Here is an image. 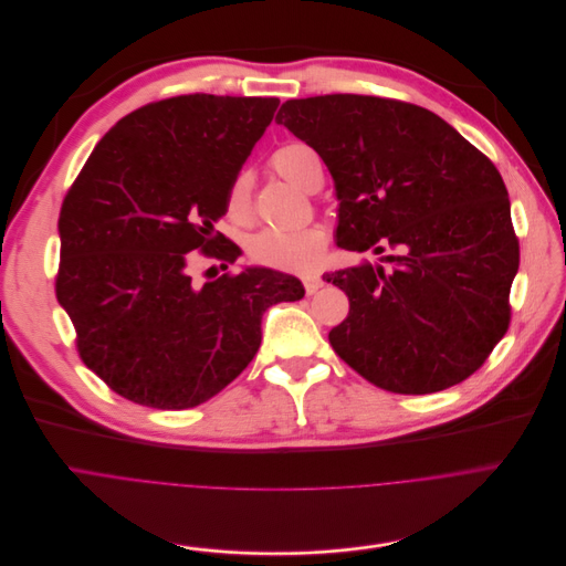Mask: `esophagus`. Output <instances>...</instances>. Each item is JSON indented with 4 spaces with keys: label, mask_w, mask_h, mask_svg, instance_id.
<instances>
[{
    "label": "esophagus",
    "mask_w": 566,
    "mask_h": 566,
    "mask_svg": "<svg viewBox=\"0 0 566 566\" xmlns=\"http://www.w3.org/2000/svg\"><path fill=\"white\" fill-rule=\"evenodd\" d=\"M303 287H305V294H314L318 287H323V281L321 276H305Z\"/></svg>",
    "instance_id": "34e87169"
}]
</instances>
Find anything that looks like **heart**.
<instances>
[{
	"instance_id": "b5f03b06",
	"label": "heart",
	"mask_w": 566,
	"mask_h": 566,
	"mask_svg": "<svg viewBox=\"0 0 566 566\" xmlns=\"http://www.w3.org/2000/svg\"><path fill=\"white\" fill-rule=\"evenodd\" d=\"M314 156L316 154L307 145L292 143L274 151L272 165L283 178L305 189L307 165ZM228 211L239 222L250 218L252 202H250L248 171H241L234 178L228 196ZM325 245H327L325 230L321 224L310 222V224H303V228H292V230L268 228L256 237H252L248 252L256 265L279 270V272H292V274H310L321 263Z\"/></svg>"
}]
</instances>
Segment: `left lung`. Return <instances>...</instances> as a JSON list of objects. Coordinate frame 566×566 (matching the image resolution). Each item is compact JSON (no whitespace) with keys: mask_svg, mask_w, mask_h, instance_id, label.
Wrapping results in <instances>:
<instances>
[{"mask_svg":"<svg viewBox=\"0 0 566 566\" xmlns=\"http://www.w3.org/2000/svg\"><path fill=\"white\" fill-rule=\"evenodd\" d=\"M327 165L338 198L336 245L375 250L323 281L348 318L332 350L397 395H430L484 366L511 323L520 241L497 167L432 111L377 95L287 99L279 116Z\"/></svg>","mask_w":566,"mask_h":566,"instance_id":"8db88e82","label":"left lung"}]
</instances>
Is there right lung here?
<instances>
[{
  "label": "right lung",
  "instance_id": "right-lung-1",
  "mask_svg": "<svg viewBox=\"0 0 566 566\" xmlns=\"http://www.w3.org/2000/svg\"><path fill=\"white\" fill-rule=\"evenodd\" d=\"M276 108V97L209 93L149 102L69 187L55 294L80 359L120 397L158 410L205 403L259 353L263 312L303 298L298 279L265 268L191 279L198 259L228 270L241 256L213 222Z\"/></svg>",
  "mask_w": 566,
  "mask_h": 566
}]
</instances>
